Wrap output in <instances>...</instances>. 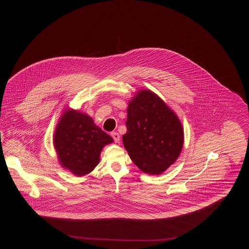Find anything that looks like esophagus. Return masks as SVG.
<instances>
[{
    "mask_svg": "<svg viewBox=\"0 0 249 249\" xmlns=\"http://www.w3.org/2000/svg\"><path fill=\"white\" fill-rule=\"evenodd\" d=\"M111 136L113 137V139L115 140V142H119V141H120V136H119V133L118 132H112L111 133Z\"/></svg>",
    "mask_w": 249,
    "mask_h": 249,
    "instance_id": "1",
    "label": "esophagus"
}]
</instances>
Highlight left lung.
I'll return each mask as SVG.
<instances>
[{"instance_id":"obj_1","label":"left lung","mask_w":249,"mask_h":249,"mask_svg":"<svg viewBox=\"0 0 249 249\" xmlns=\"http://www.w3.org/2000/svg\"><path fill=\"white\" fill-rule=\"evenodd\" d=\"M123 144L144 174L159 176L174 164L183 148L184 130L177 114L149 89H140L128 103Z\"/></svg>"}]
</instances>
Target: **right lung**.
<instances>
[{
    "label": "right lung",
    "mask_w": 249,
    "mask_h": 249,
    "mask_svg": "<svg viewBox=\"0 0 249 249\" xmlns=\"http://www.w3.org/2000/svg\"><path fill=\"white\" fill-rule=\"evenodd\" d=\"M113 142L91 117L68 107L62 112L53 136L59 164L76 177L92 172L105 145Z\"/></svg>",
    "instance_id": "obj_1"
}]
</instances>
